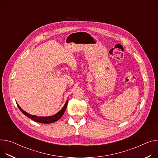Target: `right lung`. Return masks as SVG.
Listing matches in <instances>:
<instances>
[{
    "label": "right lung",
    "mask_w": 158,
    "mask_h": 158,
    "mask_svg": "<svg viewBox=\"0 0 158 158\" xmlns=\"http://www.w3.org/2000/svg\"><path fill=\"white\" fill-rule=\"evenodd\" d=\"M67 103H68V100H67V102H66L64 106L62 108V109L61 110H60L58 113L54 114V115L50 116V117H37L35 115H32V114H30L29 113H27V112H26L25 111H24L19 106L18 104H17V105H18L19 109L21 110V111L24 114H25V115L26 117H27L28 118H30L33 121H35V122H37L39 123H53L57 120H59L63 116V114H64V112L65 111L66 108H67Z\"/></svg>",
    "instance_id": "obj_1"
}]
</instances>
